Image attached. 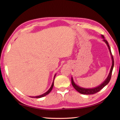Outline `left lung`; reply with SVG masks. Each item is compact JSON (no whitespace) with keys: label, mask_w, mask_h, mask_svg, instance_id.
<instances>
[{"label":"left lung","mask_w":120,"mask_h":120,"mask_svg":"<svg viewBox=\"0 0 120 120\" xmlns=\"http://www.w3.org/2000/svg\"><path fill=\"white\" fill-rule=\"evenodd\" d=\"M101 37H102L103 38H104L103 41L104 42H105V43H106L108 49H109V51L111 54V57H112V65L111 67V68L110 71L109 72V74L107 78L101 84L100 86H98L97 87H96V88H92V89H85V88H81V87L78 86V85H77L75 83V82H74L73 79H72V77H71V84L73 86L74 88L77 90L78 92H79V93H81L82 94H83V95H92V94H96L97 93H98V92H99L100 90H101L102 89L104 86H106L108 83L109 82L111 78V76H112V70H113V67H114V58L113 56H112V55L111 52V50L110 48V46L109 45L108 42L106 41V39H104V37L103 35H101Z\"/></svg>","instance_id":"obj_1"}]
</instances>
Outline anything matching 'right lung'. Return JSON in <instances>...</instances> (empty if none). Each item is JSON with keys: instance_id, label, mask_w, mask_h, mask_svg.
I'll use <instances>...</instances> for the list:
<instances>
[{"instance_id": "right-lung-1", "label": "right lung", "mask_w": 120, "mask_h": 120, "mask_svg": "<svg viewBox=\"0 0 120 120\" xmlns=\"http://www.w3.org/2000/svg\"><path fill=\"white\" fill-rule=\"evenodd\" d=\"M56 74L55 75H54V79H53V81L52 83V86H51V87H50V88H49V89L48 90V91H47L46 92H45V93H44L43 94H42V95H40V96H35V97H31V98H40L43 97L45 96L46 95H48V94H49L50 92H51V90H52V88H53V85H54V78H55V77H56Z\"/></svg>"}]
</instances>
